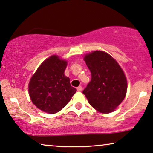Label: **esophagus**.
Returning a JSON list of instances; mask_svg holds the SVG:
<instances>
[{
  "mask_svg": "<svg viewBox=\"0 0 153 153\" xmlns=\"http://www.w3.org/2000/svg\"><path fill=\"white\" fill-rule=\"evenodd\" d=\"M77 90L78 91V92H82V88L81 86H79L77 88Z\"/></svg>",
  "mask_w": 153,
  "mask_h": 153,
  "instance_id": "1",
  "label": "esophagus"
}]
</instances>
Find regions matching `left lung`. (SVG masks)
I'll return each instance as SVG.
<instances>
[{
    "label": "left lung",
    "instance_id": "1",
    "mask_svg": "<svg viewBox=\"0 0 153 153\" xmlns=\"http://www.w3.org/2000/svg\"><path fill=\"white\" fill-rule=\"evenodd\" d=\"M91 80L82 93L89 103L101 113L113 111L124 99L127 81L123 71L109 54L94 51L84 58Z\"/></svg>",
    "mask_w": 153,
    "mask_h": 153
}]
</instances>
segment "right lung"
Listing matches in <instances>:
<instances>
[{
  "label": "right lung",
  "mask_w": 153,
  "mask_h": 153,
  "mask_svg": "<svg viewBox=\"0 0 153 153\" xmlns=\"http://www.w3.org/2000/svg\"><path fill=\"white\" fill-rule=\"evenodd\" d=\"M67 62L57 56L46 59L29 83L31 100L38 109L49 114L59 111L76 92L64 75Z\"/></svg>",
  "instance_id": "1"
}]
</instances>
